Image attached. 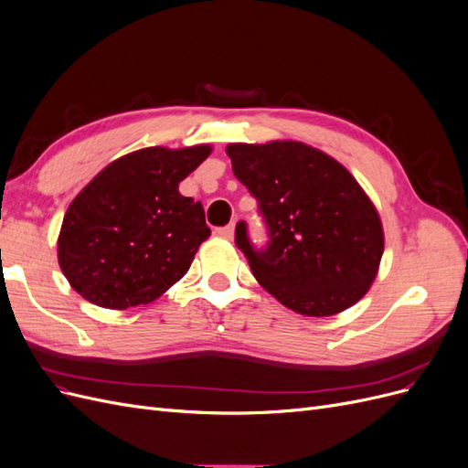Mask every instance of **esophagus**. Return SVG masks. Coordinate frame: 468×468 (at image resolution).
<instances>
[{"label": "esophagus", "instance_id": "34e87169", "mask_svg": "<svg viewBox=\"0 0 468 468\" xmlns=\"http://www.w3.org/2000/svg\"><path fill=\"white\" fill-rule=\"evenodd\" d=\"M217 234L222 236V238H234V224H226V226H220V229H217Z\"/></svg>", "mask_w": 468, "mask_h": 468}]
</instances>
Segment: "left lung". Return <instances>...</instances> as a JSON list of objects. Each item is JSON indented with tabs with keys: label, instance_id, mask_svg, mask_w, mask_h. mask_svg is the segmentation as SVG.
Here are the masks:
<instances>
[{
	"label": "left lung",
	"instance_id": "1",
	"mask_svg": "<svg viewBox=\"0 0 468 468\" xmlns=\"http://www.w3.org/2000/svg\"><path fill=\"white\" fill-rule=\"evenodd\" d=\"M236 179L258 201L265 246L236 224V246L279 303L330 316L369 291L385 248L380 218L347 169L303 143L230 144Z\"/></svg>",
	"mask_w": 468,
	"mask_h": 468
}]
</instances>
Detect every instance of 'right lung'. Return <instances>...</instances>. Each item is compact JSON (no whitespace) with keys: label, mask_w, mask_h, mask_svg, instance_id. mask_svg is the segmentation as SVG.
Wrapping results in <instances>:
<instances>
[{"label":"right lung","mask_w":468,"mask_h":468,"mask_svg":"<svg viewBox=\"0 0 468 468\" xmlns=\"http://www.w3.org/2000/svg\"><path fill=\"white\" fill-rule=\"evenodd\" d=\"M208 154V146L138 150L76 197L62 222L58 261L83 299L115 310L148 304L187 273L210 229L203 205L177 187Z\"/></svg>","instance_id":"add662e5"}]
</instances>
